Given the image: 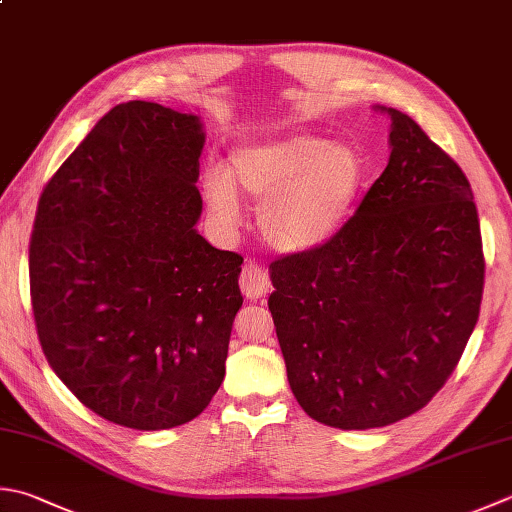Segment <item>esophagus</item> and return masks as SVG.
Masks as SVG:
<instances>
[{"mask_svg":"<svg viewBox=\"0 0 512 512\" xmlns=\"http://www.w3.org/2000/svg\"><path fill=\"white\" fill-rule=\"evenodd\" d=\"M239 288L246 295V299H262L270 290V279L264 268H259L257 264H246L242 275H239Z\"/></svg>","mask_w":512,"mask_h":512,"instance_id":"obj_1","label":"esophagus"}]
</instances>
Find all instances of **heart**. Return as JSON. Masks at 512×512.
I'll list each match as a JSON object with an SVG mask.
<instances>
[{
	"mask_svg": "<svg viewBox=\"0 0 512 512\" xmlns=\"http://www.w3.org/2000/svg\"><path fill=\"white\" fill-rule=\"evenodd\" d=\"M364 179L357 150L328 144L315 135H290L273 142L239 146L230 153L228 173L208 170L204 193L224 224L239 217V197L259 206L266 242L284 253H304L337 233Z\"/></svg>",
	"mask_w": 512,
	"mask_h": 512,
	"instance_id": "heart-1",
	"label": "heart"
}]
</instances>
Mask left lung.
Here are the masks:
<instances>
[{
    "label": "left lung",
    "instance_id": "obj_1",
    "mask_svg": "<svg viewBox=\"0 0 512 512\" xmlns=\"http://www.w3.org/2000/svg\"><path fill=\"white\" fill-rule=\"evenodd\" d=\"M390 115V159L326 244L275 259L268 308L288 384L326 426L366 430L422 410L446 384L484 295L464 170L415 119Z\"/></svg>",
    "mask_w": 512,
    "mask_h": 512
}]
</instances>
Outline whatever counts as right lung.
Instances as JSON below:
<instances>
[{
	"instance_id": "1",
	"label": "right lung",
	"mask_w": 512,
	"mask_h": 512,
	"mask_svg": "<svg viewBox=\"0 0 512 512\" xmlns=\"http://www.w3.org/2000/svg\"><path fill=\"white\" fill-rule=\"evenodd\" d=\"M197 115L126 102L39 197L30 299L50 368L86 408L135 430L195 419L224 382L242 255L197 233Z\"/></svg>"
}]
</instances>
